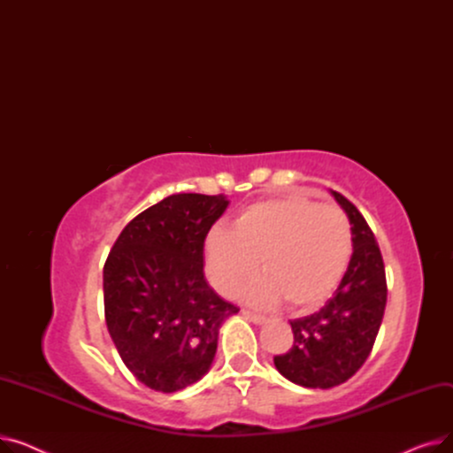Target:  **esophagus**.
<instances>
[{
	"instance_id": "1",
	"label": "esophagus",
	"mask_w": 453,
	"mask_h": 453,
	"mask_svg": "<svg viewBox=\"0 0 453 453\" xmlns=\"http://www.w3.org/2000/svg\"><path fill=\"white\" fill-rule=\"evenodd\" d=\"M244 314H246L253 323H257V325H263V323H266V321H268V318H266V316H263V314H257V312H251V311H244Z\"/></svg>"
}]
</instances>
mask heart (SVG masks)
Here are the masks:
<instances>
[{
  "label": "heart",
  "mask_w": 453,
  "mask_h": 453,
  "mask_svg": "<svg viewBox=\"0 0 453 453\" xmlns=\"http://www.w3.org/2000/svg\"><path fill=\"white\" fill-rule=\"evenodd\" d=\"M205 273L211 287L233 297L260 268L244 299L273 306L287 299L294 311L321 304L338 287L352 257V229L347 214L332 203L306 198L260 202L234 220L233 231L207 233Z\"/></svg>",
  "instance_id": "1"
}]
</instances>
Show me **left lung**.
I'll return each mask as SVG.
<instances>
[{
	"instance_id": "1",
	"label": "left lung",
	"mask_w": 453,
	"mask_h": 453,
	"mask_svg": "<svg viewBox=\"0 0 453 453\" xmlns=\"http://www.w3.org/2000/svg\"><path fill=\"white\" fill-rule=\"evenodd\" d=\"M332 195L352 226L354 251L349 268L319 312L290 321L294 345L273 356L284 378L311 389L340 386L365 364L388 301L384 258L374 233L352 202L336 190Z\"/></svg>"
}]
</instances>
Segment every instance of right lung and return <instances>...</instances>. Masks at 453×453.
<instances>
[{
  "mask_svg": "<svg viewBox=\"0 0 453 453\" xmlns=\"http://www.w3.org/2000/svg\"><path fill=\"white\" fill-rule=\"evenodd\" d=\"M224 195L178 193L139 212L104 265V318L119 356L141 384L174 393L209 371L219 328L234 306L203 275V242Z\"/></svg>",
  "mask_w": 453,
  "mask_h": 453,
  "instance_id": "add662e5",
  "label": "right lung"
}]
</instances>
